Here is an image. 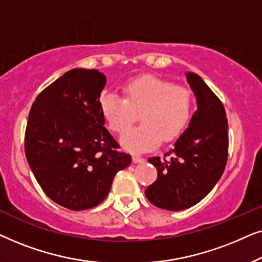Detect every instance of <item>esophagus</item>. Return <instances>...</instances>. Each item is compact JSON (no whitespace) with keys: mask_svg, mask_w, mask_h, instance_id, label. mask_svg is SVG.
Instances as JSON below:
<instances>
[{"mask_svg":"<svg viewBox=\"0 0 262 262\" xmlns=\"http://www.w3.org/2000/svg\"><path fill=\"white\" fill-rule=\"evenodd\" d=\"M132 161H134L135 163H141V162H143V161H144V159H143V157H141L139 155H134V156H132Z\"/></svg>","mask_w":262,"mask_h":262,"instance_id":"obj_1","label":"esophagus"}]
</instances>
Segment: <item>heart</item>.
Wrapping results in <instances>:
<instances>
[{
    "label": "heart",
    "instance_id": "b5f03b06",
    "mask_svg": "<svg viewBox=\"0 0 262 262\" xmlns=\"http://www.w3.org/2000/svg\"><path fill=\"white\" fill-rule=\"evenodd\" d=\"M100 108L114 134L123 135L140 113L142 124L124 135V148L146 151L164 142L173 141L187 126L193 108L188 88L156 76H145L124 85V98L106 93Z\"/></svg>",
    "mask_w": 262,
    "mask_h": 262
}]
</instances>
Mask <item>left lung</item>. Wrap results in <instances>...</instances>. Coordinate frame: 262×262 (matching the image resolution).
Returning <instances> with one entry per match:
<instances>
[{
	"label": "left lung",
	"instance_id": "1",
	"mask_svg": "<svg viewBox=\"0 0 262 262\" xmlns=\"http://www.w3.org/2000/svg\"><path fill=\"white\" fill-rule=\"evenodd\" d=\"M186 76L198 110L163 159H148L157 169V180L145 189L146 198L169 211L188 209L205 198L221 179L228 160V119L223 103L199 75L187 73Z\"/></svg>",
	"mask_w": 262,
	"mask_h": 262
}]
</instances>
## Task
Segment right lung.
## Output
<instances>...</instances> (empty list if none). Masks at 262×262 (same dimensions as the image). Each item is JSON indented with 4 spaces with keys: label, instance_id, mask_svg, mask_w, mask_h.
Listing matches in <instances>:
<instances>
[{
    "label": "right lung",
    "instance_id": "obj_1",
    "mask_svg": "<svg viewBox=\"0 0 262 262\" xmlns=\"http://www.w3.org/2000/svg\"><path fill=\"white\" fill-rule=\"evenodd\" d=\"M105 75L73 69L37 96L28 114L25 154L38 184L58 205L92 209L108 194L118 171L131 163L119 151L100 108Z\"/></svg>",
    "mask_w": 262,
    "mask_h": 262
}]
</instances>
